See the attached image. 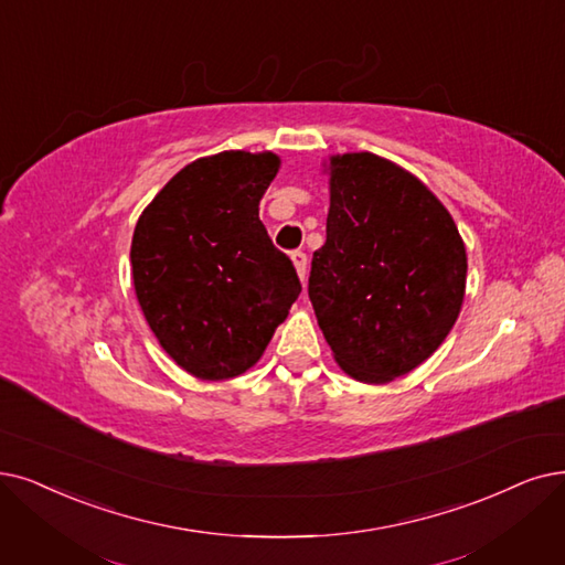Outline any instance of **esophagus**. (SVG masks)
<instances>
[{"label":"esophagus","instance_id":"1","mask_svg":"<svg viewBox=\"0 0 565 565\" xmlns=\"http://www.w3.org/2000/svg\"><path fill=\"white\" fill-rule=\"evenodd\" d=\"M291 262H295L297 274H299V278H301V282H303V280H306V274H308V257H306V253H301V250L291 253Z\"/></svg>","mask_w":565,"mask_h":565}]
</instances>
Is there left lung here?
I'll use <instances>...</instances> for the list:
<instances>
[{"label": "left lung", "mask_w": 565, "mask_h": 565, "mask_svg": "<svg viewBox=\"0 0 565 565\" xmlns=\"http://www.w3.org/2000/svg\"><path fill=\"white\" fill-rule=\"evenodd\" d=\"M466 270L452 215L417 175L373 152L329 157L308 297L350 377L385 385L431 356L461 312Z\"/></svg>", "instance_id": "obj_1"}]
</instances>
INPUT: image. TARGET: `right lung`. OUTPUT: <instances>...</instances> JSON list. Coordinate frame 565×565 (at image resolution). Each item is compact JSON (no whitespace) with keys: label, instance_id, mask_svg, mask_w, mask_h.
<instances>
[{"label":"right lung","instance_id":"obj_1","mask_svg":"<svg viewBox=\"0 0 565 565\" xmlns=\"http://www.w3.org/2000/svg\"><path fill=\"white\" fill-rule=\"evenodd\" d=\"M278 169L268 150L201 157L154 194L134 230L131 278L146 322L199 380L253 369L301 295L259 220Z\"/></svg>","mask_w":565,"mask_h":565}]
</instances>
